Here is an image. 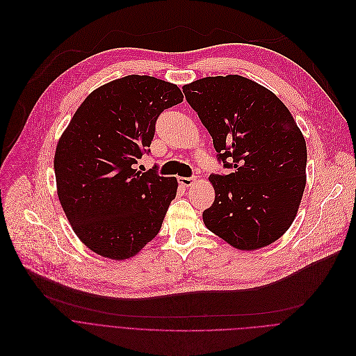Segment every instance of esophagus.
<instances>
[{"mask_svg": "<svg viewBox=\"0 0 356 356\" xmlns=\"http://www.w3.org/2000/svg\"><path fill=\"white\" fill-rule=\"evenodd\" d=\"M196 178H185V177H178V182L182 185V186H192L195 184Z\"/></svg>", "mask_w": 356, "mask_h": 356, "instance_id": "esophagus-1", "label": "esophagus"}]
</instances>
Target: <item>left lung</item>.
<instances>
[{
	"instance_id": "obj_1",
	"label": "left lung",
	"mask_w": 356,
	"mask_h": 356,
	"mask_svg": "<svg viewBox=\"0 0 356 356\" xmlns=\"http://www.w3.org/2000/svg\"><path fill=\"white\" fill-rule=\"evenodd\" d=\"M182 91L233 171L209 177L215 202L203 211L204 226L237 250L272 244L292 226L306 186L296 120L272 91L241 76L200 79Z\"/></svg>"
}]
</instances>
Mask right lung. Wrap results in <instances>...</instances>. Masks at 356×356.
Returning a JSON list of instances; mask_svg holds the SVG:
<instances>
[{
  "label": "right lung",
  "instance_id": "1",
  "mask_svg": "<svg viewBox=\"0 0 356 356\" xmlns=\"http://www.w3.org/2000/svg\"><path fill=\"white\" fill-rule=\"evenodd\" d=\"M184 101L150 76H126L92 91L71 118L54 153L57 196L77 237L95 254L123 261L160 232L178 181L133 168L156 120Z\"/></svg>",
  "mask_w": 356,
  "mask_h": 356
}]
</instances>
